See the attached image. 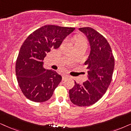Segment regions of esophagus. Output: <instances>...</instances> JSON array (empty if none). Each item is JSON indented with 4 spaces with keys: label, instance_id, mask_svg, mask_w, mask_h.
<instances>
[{
    "label": "esophagus",
    "instance_id": "esophagus-1",
    "mask_svg": "<svg viewBox=\"0 0 131 131\" xmlns=\"http://www.w3.org/2000/svg\"><path fill=\"white\" fill-rule=\"evenodd\" d=\"M69 77V75H63L62 76V80H66V79H68Z\"/></svg>",
    "mask_w": 131,
    "mask_h": 131
}]
</instances>
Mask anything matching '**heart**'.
<instances>
[{
	"label": "heart",
	"mask_w": 131,
	"mask_h": 131,
	"mask_svg": "<svg viewBox=\"0 0 131 131\" xmlns=\"http://www.w3.org/2000/svg\"><path fill=\"white\" fill-rule=\"evenodd\" d=\"M80 43H85V40L82 37H77L76 38V44H80Z\"/></svg>",
	"instance_id": "obj_1"
}]
</instances>
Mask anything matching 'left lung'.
Returning a JSON list of instances; mask_svg holds the SVG:
<instances>
[{"label":"left lung","mask_w":131,"mask_h":131,"mask_svg":"<svg viewBox=\"0 0 131 131\" xmlns=\"http://www.w3.org/2000/svg\"><path fill=\"white\" fill-rule=\"evenodd\" d=\"M85 34L90 52L85 62L88 64V79L82 85L77 83L69 91L71 102L79 106L92 105L102 98L112 80L114 58L111 46L102 34L90 27L79 29Z\"/></svg>","instance_id":"1"}]
</instances>
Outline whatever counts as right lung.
I'll return each mask as SVG.
<instances>
[{"instance_id": "1", "label": "right lung", "mask_w": 131, "mask_h": 131, "mask_svg": "<svg viewBox=\"0 0 131 131\" xmlns=\"http://www.w3.org/2000/svg\"><path fill=\"white\" fill-rule=\"evenodd\" d=\"M74 29L45 25L34 31L23 43L16 60V74L20 88L29 100L43 102L52 97L62 77L56 71L44 68L43 60Z\"/></svg>"}]
</instances>
